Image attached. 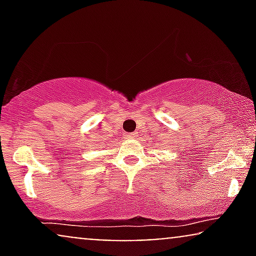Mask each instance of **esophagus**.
Segmentation results:
<instances>
[{
  "label": "esophagus",
  "instance_id": "34e87169",
  "mask_svg": "<svg viewBox=\"0 0 256 256\" xmlns=\"http://www.w3.org/2000/svg\"><path fill=\"white\" fill-rule=\"evenodd\" d=\"M138 136L137 132H132V134H126V138L128 140H134V138H136Z\"/></svg>",
  "mask_w": 256,
  "mask_h": 256
}]
</instances>
